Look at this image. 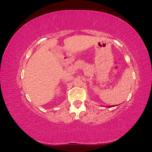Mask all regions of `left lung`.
Instances as JSON below:
<instances>
[{
  "label": "left lung",
  "instance_id": "8db88e82",
  "mask_svg": "<svg viewBox=\"0 0 152 152\" xmlns=\"http://www.w3.org/2000/svg\"><path fill=\"white\" fill-rule=\"evenodd\" d=\"M114 107V106H109L108 107Z\"/></svg>",
  "mask_w": 152,
  "mask_h": 152
}]
</instances>
